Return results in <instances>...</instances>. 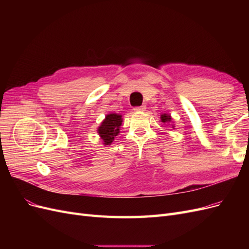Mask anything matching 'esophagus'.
I'll return each instance as SVG.
<instances>
[{"label": "esophagus", "mask_w": 249, "mask_h": 249, "mask_svg": "<svg viewBox=\"0 0 249 249\" xmlns=\"http://www.w3.org/2000/svg\"><path fill=\"white\" fill-rule=\"evenodd\" d=\"M145 109H146V107L144 106V105H142V106L135 107V108H134V111H136V112H142V111H145Z\"/></svg>", "instance_id": "1"}]
</instances>
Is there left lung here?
I'll list each match as a JSON object with an SVG mask.
<instances>
[{
	"label": "left lung",
	"mask_w": 249,
	"mask_h": 249,
	"mask_svg": "<svg viewBox=\"0 0 249 249\" xmlns=\"http://www.w3.org/2000/svg\"><path fill=\"white\" fill-rule=\"evenodd\" d=\"M161 122L164 123V124H168L171 122V116L168 115V114H162L161 115ZM173 127V125H172Z\"/></svg>",
	"instance_id": "1"
}]
</instances>
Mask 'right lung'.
<instances>
[{
  "instance_id": "1",
  "label": "right lung",
  "mask_w": 249,
  "mask_h": 249,
  "mask_svg": "<svg viewBox=\"0 0 249 249\" xmlns=\"http://www.w3.org/2000/svg\"><path fill=\"white\" fill-rule=\"evenodd\" d=\"M122 115L117 113H110L106 115L101 125L97 127V133L103 140L104 145H110L114 141V138L119 133V126L122 125Z\"/></svg>"
}]
</instances>
